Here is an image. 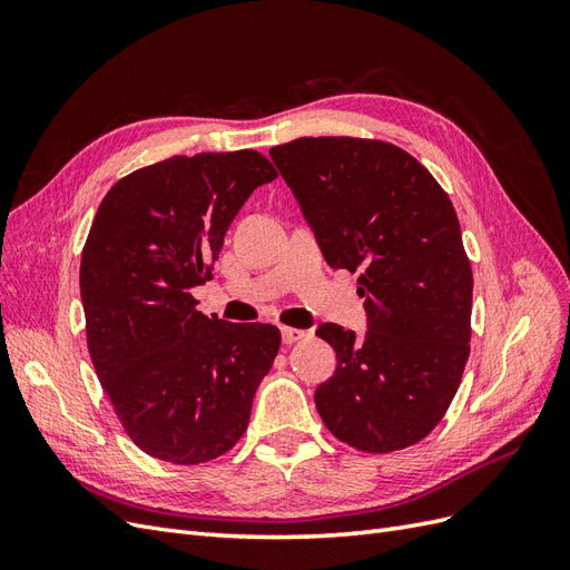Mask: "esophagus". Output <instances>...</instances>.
Instances as JSON below:
<instances>
[{"instance_id": "34e87169", "label": "esophagus", "mask_w": 570, "mask_h": 570, "mask_svg": "<svg viewBox=\"0 0 570 570\" xmlns=\"http://www.w3.org/2000/svg\"><path fill=\"white\" fill-rule=\"evenodd\" d=\"M281 333H283V342L285 344H295L302 337H306V331H299V327H287V325L281 327Z\"/></svg>"}]
</instances>
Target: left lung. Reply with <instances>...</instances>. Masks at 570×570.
<instances>
[{"label": "left lung", "mask_w": 570, "mask_h": 570, "mask_svg": "<svg viewBox=\"0 0 570 570\" xmlns=\"http://www.w3.org/2000/svg\"><path fill=\"white\" fill-rule=\"evenodd\" d=\"M325 262L358 271L368 333L316 335L337 368L316 394L325 428L358 452L421 442L442 421L471 352L473 271L440 183L409 151L366 137H297L271 149Z\"/></svg>", "instance_id": "left-lung-1"}]
</instances>
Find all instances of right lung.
Masks as SVG:
<instances>
[{
    "instance_id": "right-lung-1",
    "label": "right lung",
    "mask_w": 570,
    "mask_h": 570,
    "mask_svg": "<svg viewBox=\"0 0 570 570\" xmlns=\"http://www.w3.org/2000/svg\"><path fill=\"white\" fill-rule=\"evenodd\" d=\"M275 176L254 149L204 151L137 168L99 204L80 258L88 352L126 435L154 459L206 463L245 435L281 331L204 316L193 287L214 278L239 206Z\"/></svg>"
}]
</instances>
